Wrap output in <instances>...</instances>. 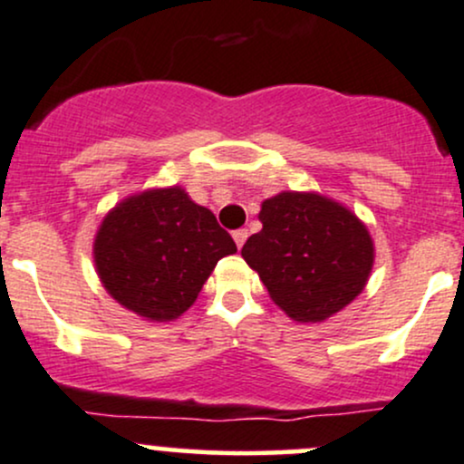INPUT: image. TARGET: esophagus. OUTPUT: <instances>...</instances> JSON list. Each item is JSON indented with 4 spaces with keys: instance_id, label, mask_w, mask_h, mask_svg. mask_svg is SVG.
<instances>
[{
    "instance_id": "1",
    "label": "esophagus",
    "mask_w": 464,
    "mask_h": 464,
    "mask_svg": "<svg viewBox=\"0 0 464 464\" xmlns=\"http://www.w3.org/2000/svg\"><path fill=\"white\" fill-rule=\"evenodd\" d=\"M232 238L234 243H237V247H243V243L247 241V230H234Z\"/></svg>"
}]
</instances>
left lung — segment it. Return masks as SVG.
Segmentation results:
<instances>
[{"mask_svg":"<svg viewBox=\"0 0 464 464\" xmlns=\"http://www.w3.org/2000/svg\"><path fill=\"white\" fill-rule=\"evenodd\" d=\"M263 230L241 256L295 322H324L362 294L374 263L366 226L317 192H280L258 212Z\"/></svg>","mask_w":464,"mask_h":464,"instance_id":"1","label":"left lung"}]
</instances>
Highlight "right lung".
I'll list each match as a JSON object with an SVG mask.
<instances>
[{
  "label": "right lung",
  "mask_w": 464,
  "mask_h": 464,
  "mask_svg": "<svg viewBox=\"0 0 464 464\" xmlns=\"http://www.w3.org/2000/svg\"><path fill=\"white\" fill-rule=\"evenodd\" d=\"M234 252L217 217L179 186L120 201L93 241V263L109 295L150 322L184 314L218 260Z\"/></svg>",
  "instance_id": "obj_1"
}]
</instances>
